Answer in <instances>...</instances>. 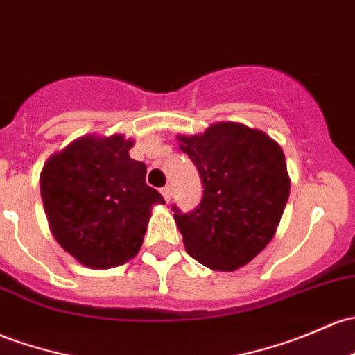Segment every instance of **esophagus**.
Returning <instances> with one entry per match:
<instances>
[{
    "label": "esophagus",
    "mask_w": 355,
    "mask_h": 355,
    "mask_svg": "<svg viewBox=\"0 0 355 355\" xmlns=\"http://www.w3.org/2000/svg\"><path fill=\"white\" fill-rule=\"evenodd\" d=\"M171 193H173V190H171L170 185H166V187L162 189V196H163V199L166 200V202H170V200H171Z\"/></svg>",
    "instance_id": "obj_1"
}]
</instances>
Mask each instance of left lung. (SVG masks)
<instances>
[{
	"mask_svg": "<svg viewBox=\"0 0 355 355\" xmlns=\"http://www.w3.org/2000/svg\"><path fill=\"white\" fill-rule=\"evenodd\" d=\"M178 141L204 189L193 211L173 206L185 250L212 270H236L266 248L281 221L291 190L284 151L263 130L238 122Z\"/></svg>",
	"mask_w": 355,
	"mask_h": 355,
	"instance_id": "left-lung-1",
	"label": "left lung"
}]
</instances>
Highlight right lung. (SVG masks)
Listing matches in <instances>:
<instances>
[{
    "label": "right lung",
    "mask_w": 355,
    "mask_h": 355,
    "mask_svg": "<svg viewBox=\"0 0 355 355\" xmlns=\"http://www.w3.org/2000/svg\"><path fill=\"white\" fill-rule=\"evenodd\" d=\"M122 134L83 136L52 155L40 173L51 233L85 267L129 262L143 245L151 207L165 204L146 185V165L129 156Z\"/></svg>",
    "instance_id": "1"
}]
</instances>
